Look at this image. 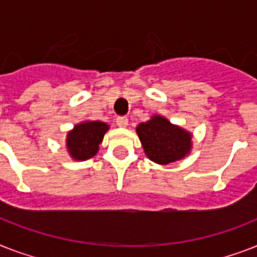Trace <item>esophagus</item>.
Segmentation results:
<instances>
[{"mask_svg":"<svg viewBox=\"0 0 257 257\" xmlns=\"http://www.w3.org/2000/svg\"><path fill=\"white\" fill-rule=\"evenodd\" d=\"M116 124L120 126V128H126L128 126V118L126 117H117Z\"/></svg>","mask_w":257,"mask_h":257,"instance_id":"obj_1","label":"esophagus"}]
</instances>
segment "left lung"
Wrapping results in <instances>:
<instances>
[{
	"instance_id": "left-lung-1",
	"label": "left lung",
	"mask_w": 257,
	"mask_h": 257,
	"mask_svg": "<svg viewBox=\"0 0 257 257\" xmlns=\"http://www.w3.org/2000/svg\"><path fill=\"white\" fill-rule=\"evenodd\" d=\"M136 132L144 153L156 164L168 165L191 153L193 135L172 124L164 116L153 114L148 121L137 125Z\"/></svg>"
}]
</instances>
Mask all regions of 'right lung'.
Segmentation results:
<instances>
[{
  "label": "right lung",
  "mask_w": 257,
  "mask_h": 257,
  "mask_svg": "<svg viewBox=\"0 0 257 257\" xmlns=\"http://www.w3.org/2000/svg\"><path fill=\"white\" fill-rule=\"evenodd\" d=\"M109 126L104 121L85 120L78 122L66 133L65 147L76 161H85L96 156Z\"/></svg>",
  "instance_id": "right-lung-1"
}]
</instances>
